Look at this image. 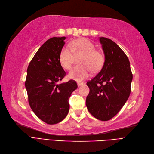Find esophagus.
<instances>
[{
    "mask_svg": "<svg viewBox=\"0 0 154 154\" xmlns=\"http://www.w3.org/2000/svg\"><path fill=\"white\" fill-rule=\"evenodd\" d=\"M84 83L83 82H77V85L78 86H81L82 85H83Z\"/></svg>",
    "mask_w": 154,
    "mask_h": 154,
    "instance_id": "obj_1",
    "label": "esophagus"
}]
</instances>
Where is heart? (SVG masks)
I'll list each match as a JSON object with an SVG mask.
<instances>
[{
	"label": "heart",
	"instance_id": "heart-1",
	"mask_svg": "<svg viewBox=\"0 0 154 154\" xmlns=\"http://www.w3.org/2000/svg\"><path fill=\"white\" fill-rule=\"evenodd\" d=\"M70 46L64 47L59 54V63L61 66L70 70L72 68L74 54H82L80 59L82 65L74 67L68 74V77L76 81H82L90 75L91 69L97 71L100 69L103 62V57L100 52L95 51V46L86 38H79L72 41Z\"/></svg>",
	"mask_w": 154,
	"mask_h": 154
}]
</instances>
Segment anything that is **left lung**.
<instances>
[{
	"mask_svg": "<svg viewBox=\"0 0 154 154\" xmlns=\"http://www.w3.org/2000/svg\"><path fill=\"white\" fill-rule=\"evenodd\" d=\"M105 56L97 75L87 82L90 93L86 104L98 120L107 121L120 111L131 93L132 73L126 54L111 39L100 37Z\"/></svg>",
	"mask_w": 154,
	"mask_h": 154,
	"instance_id": "8db88e82",
	"label": "left lung"
}]
</instances>
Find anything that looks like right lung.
I'll return each mask as SVG.
<instances>
[{"label": "right lung", "instance_id": "1", "mask_svg": "<svg viewBox=\"0 0 154 154\" xmlns=\"http://www.w3.org/2000/svg\"><path fill=\"white\" fill-rule=\"evenodd\" d=\"M65 37H54L45 42L29 63L25 82L29 105L44 122L53 125L64 120L69 111L68 100L77 88L70 80L57 84L65 76L59 63V54Z\"/></svg>", "mask_w": 154, "mask_h": 154}]
</instances>
